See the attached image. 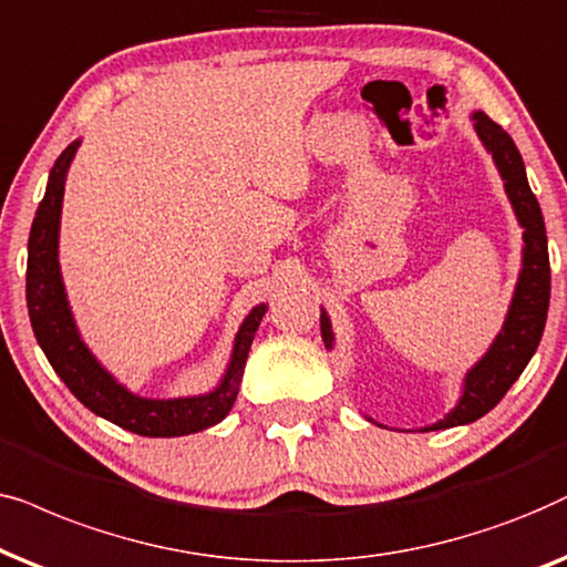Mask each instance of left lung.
<instances>
[{"instance_id":"obj_1","label":"left lung","mask_w":567,"mask_h":567,"mask_svg":"<svg viewBox=\"0 0 567 567\" xmlns=\"http://www.w3.org/2000/svg\"><path fill=\"white\" fill-rule=\"evenodd\" d=\"M474 132L501 173L505 194L516 213V220L524 228V248H520V271L516 290H513L508 313L489 350L474 362L464 375L462 396L446 417L422 427L446 430L456 425H470V422L485 417L493 406L501 402L524 368L529 365L532 354L537 352L542 331H545L547 308H549V254H547V230L545 217H542L537 196L532 194L526 168L520 161L518 147L513 145L511 134L497 126L493 118L482 111L472 113ZM321 339L327 350L334 347V331L327 311L321 308ZM371 420V417H368Z\"/></svg>"}]
</instances>
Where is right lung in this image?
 <instances>
[{
    "instance_id": "add662e5",
    "label": "right lung",
    "mask_w": 567,
    "mask_h": 567,
    "mask_svg": "<svg viewBox=\"0 0 567 567\" xmlns=\"http://www.w3.org/2000/svg\"><path fill=\"white\" fill-rule=\"evenodd\" d=\"M78 147L80 140L72 142L56 157L54 168L49 173L47 194L35 209L28 238L25 298L30 327H33L38 344H41L59 379L66 383V389L90 412L113 422V425L145 437H176L213 427L225 420V414L236 402L248 350H251L254 334L264 313H267V306H254L251 313L240 323L228 368H225L220 383L207 394L147 399L134 394L124 383L113 379L95 354L87 350V344L82 342L70 300H66L62 269H59V223H62L64 184Z\"/></svg>"
}]
</instances>
